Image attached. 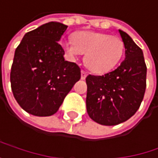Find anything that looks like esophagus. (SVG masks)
I'll use <instances>...</instances> for the list:
<instances>
[{"instance_id":"esophagus-1","label":"esophagus","mask_w":158,"mask_h":158,"mask_svg":"<svg viewBox=\"0 0 158 158\" xmlns=\"http://www.w3.org/2000/svg\"><path fill=\"white\" fill-rule=\"evenodd\" d=\"M86 76H87V73L85 72V71H82L81 72V79L82 80H85L86 78Z\"/></svg>"}]
</instances>
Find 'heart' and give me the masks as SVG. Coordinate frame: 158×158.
Returning a JSON list of instances; mask_svg holds the SVG:
<instances>
[{
  "instance_id": "b5f03b06",
  "label": "heart",
  "mask_w": 158,
  "mask_h": 158,
  "mask_svg": "<svg viewBox=\"0 0 158 158\" xmlns=\"http://www.w3.org/2000/svg\"><path fill=\"white\" fill-rule=\"evenodd\" d=\"M62 47L71 60L85 55V64L94 73L102 74L113 70L124 53V43L116 36L95 31H79L73 41L62 43Z\"/></svg>"
}]
</instances>
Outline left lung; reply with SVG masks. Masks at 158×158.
Returning <instances> with one entry per match:
<instances>
[{
    "label": "left lung",
    "instance_id": "obj_1",
    "mask_svg": "<svg viewBox=\"0 0 158 158\" xmlns=\"http://www.w3.org/2000/svg\"><path fill=\"white\" fill-rule=\"evenodd\" d=\"M125 46L120 66L102 76L88 75L86 111L98 124L115 126L129 119L140 108L146 88L143 50L125 31L118 30Z\"/></svg>",
    "mask_w": 158,
    "mask_h": 158
}]
</instances>
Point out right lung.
Listing matches in <instances>:
<instances>
[{
	"mask_svg": "<svg viewBox=\"0 0 158 158\" xmlns=\"http://www.w3.org/2000/svg\"><path fill=\"white\" fill-rule=\"evenodd\" d=\"M68 26L51 21L27 32L16 47L10 81L14 97L27 113L50 116L81 77L79 66L65 60L58 44Z\"/></svg>",
	"mask_w": 158,
	"mask_h": 158,
	"instance_id": "obj_1",
	"label": "right lung"
}]
</instances>
